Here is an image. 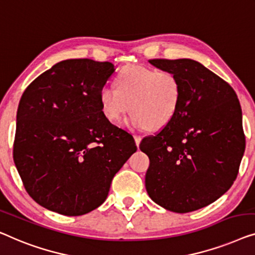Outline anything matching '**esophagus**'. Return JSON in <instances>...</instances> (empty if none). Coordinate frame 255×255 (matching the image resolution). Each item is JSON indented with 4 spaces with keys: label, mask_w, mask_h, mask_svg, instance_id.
Segmentation results:
<instances>
[{
    "label": "esophagus",
    "mask_w": 255,
    "mask_h": 255,
    "mask_svg": "<svg viewBox=\"0 0 255 255\" xmlns=\"http://www.w3.org/2000/svg\"><path fill=\"white\" fill-rule=\"evenodd\" d=\"M134 138H135V143H136V145H139V142H141V139H142V136H139V135H134Z\"/></svg>",
    "instance_id": "34e87169"
}]
</instances>
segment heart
I'll list each match as a JSON object with an SVG mask.
<instances>
[{
  "instance_id": "1",
  "label": "heart",
  "mask_w": 255,
  "mask_h": 255,
  "mask_svg": "<svg viewBox=\"0 0 255 255\" xmlns=\"http://www.w3.org/2000/svg\"><path fill=\"white\" fill-rule=\"evenodd\" d=\"M116 87H104L98 95L100 111L110 123L120 121L131 109L132 127L159 130L180 107L182 83L172 70L129 66L117 75Z\"/></svg>"
}]
</instances>
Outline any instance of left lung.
<instances>
[{"instance_id":"8db88e82","label":"left lung","mask_w":255,"mask_h":255,"mask_svg":"<svg viewBox=\"0 0 255 255\" xmlns=\"http://www.w3.org/2000/svg\"><path fill=\"white\" fill-rule=\"evenodd\" d=\"M174 71L182 83L177 114L139 149L150 165V198L174 213H191L221 198L231 187L245 151L242 107L230 84L191 59H152Z\"/></svg>"}]
</instances>
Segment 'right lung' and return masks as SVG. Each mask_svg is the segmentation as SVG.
<instances>
[{"instance_id":"obj_1","label":"right lung","mask_w":255,"mask_h":255,"mask_svg":"<svg viewBox=\"0 0 255 255\" xmlns=\"http://www.w3.org/2000/svg\"><path fill=\"white\" fill-rule=\"evenodd\" d=\"M113 73L111 62L61 61L23 92L13 162L28 195L46 209L81 216L98 208L137 150L100 111L99 91Z\"/></svg>"}]
</instances>
